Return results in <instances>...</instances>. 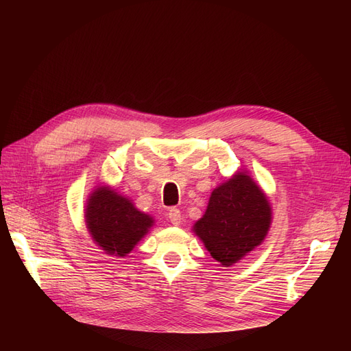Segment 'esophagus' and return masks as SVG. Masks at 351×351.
I'll return each mask as SVG.
<instances>
[{
	"mask_svg": "<svg viewBox=\"0 0 351 351\" xmlns=\"http://www.w3.org/2000/svg\"><path fill=\"white\" fill-rule=\"evenodd\" d=\"M168 218L171 221V224L174 226H180L182 224V212L177 208H171L168 210Z\"/></svg>",
	"mask_w": 351,
	"mask_h": 351,
	"instance_id": "esophagus-1",
	"label": "esophagus"
}]
</instances>
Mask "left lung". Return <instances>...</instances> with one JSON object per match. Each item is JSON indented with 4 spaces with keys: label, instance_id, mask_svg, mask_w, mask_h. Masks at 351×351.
<instances>
[{
    "label": "left lung",
    "instance_id": "left-lung-1",
    "mask_svg": "<svg viewBox=\"0 0 351 351\" xmlns=\"http://www.w3.org/2000/svg\"><path fill=\"white\" fill-rule=\"evenodd\" d=\"M271 221L267 195L249 174L239 171L210 193L205 215L193 231L212 258L231 267L259 246Z\"/></svg>",
    "mask_w": 351,
    "mask_h": 351
}]
</instances>
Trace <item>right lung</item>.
Returning a JSON list of instances; mask_svg holds the SVG:
<instances>
[{"mask_svg":"<svg viewBox=\"0 0 351 351\" xmlns=\"http://www.w3.org/2000/svg\"><path fill=\"white\" fill-rule=\"evenodd\" d=\"M86 227L93 241L112 256L124 258L154 226V218L134 208L111 187L101 186L90 193L84 209Z\"/></svg>","mask_w":351,"mask_h":351,"instance_id":"obj_1","label":"right lung"}]
</instances>
